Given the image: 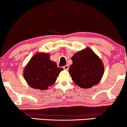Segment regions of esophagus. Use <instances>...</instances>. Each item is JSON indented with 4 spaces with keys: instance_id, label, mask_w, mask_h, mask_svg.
Here are the masks:
<instances>
[{
    "instance_id": "obj_1",
    "label": "esophagus",
    "mask_w": 127,
    "mask_h": 127,
    "mask_svg": "<svg viewBox=\"0 0 127 127\" xmlns=\"http://www.w3.org/2000/svg\"><path fill=\"white\" fill-rule=\"evenodd\" d=\"M63 68L64 70H68V65H65L64 66H63Z\"/></svg>"
}]
</instances>
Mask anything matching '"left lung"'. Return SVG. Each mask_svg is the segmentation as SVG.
<instances>
[{
    "mask_svg": "<svg viewBox=\"0 0 127 127\" xmlns=\"http://www.w3.org/2000/svg\"><path fill=\"white\" fill-rule=\"evenodd\" d=\"M68 72L74 82L82 88H90L100 82L104 73L101 60L91 49L78 52L72 57Z\"/></svg>",
    "mask_w": 127,
    "mask_h": 127,
    "instance_id": "8db88e82",
    "label": "left lung"
}]
</instances>
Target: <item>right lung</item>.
<instances>
[{
  "label": "right lung",
  "mask_w": 127,
  "mask_h": 127,
  "mask_svg": "<svg viewBox=\"0 0 127 127\" xmlns=\"http://www.w3.org/2000/svg\"><path fill=\"white\" fill-rule=\"evenodd\" d=\"M63 68L58 67L46 53L36 54L32 58L24 70V76L30 87L45 90L56 81Z\"/></svg>",
  "instance_id": "obj_1"
}]
</instances>
